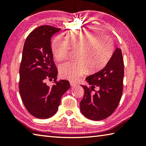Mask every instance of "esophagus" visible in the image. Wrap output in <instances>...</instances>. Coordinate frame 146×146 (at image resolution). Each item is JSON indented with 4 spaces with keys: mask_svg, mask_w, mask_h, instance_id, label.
Masks as SVG:
<instances>
[{
    "mask_svg": "<svg viewBox=\"0 0 146 146\" xmlns=\"http://www.w3.org/2000/svg\"><path fill=\"white\" fill-rule=\"evenodd\" d=\"M70 85L71 86H77V84H76V82L71 81L70 82Z\"/></svg>",
    "mask_w": 146,
    "mask_h": 146,
    "instance_id": "1",
    "label": "esophagus"
}]
</instances>
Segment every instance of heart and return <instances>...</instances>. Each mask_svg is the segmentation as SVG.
I'll return each instance as SVG.
<instances>
[{
    "mask_svg": "<svg viewBox=\"0 0 146 146\" xmlns=\"http://www.w3.org/2000/svg\"><path fill=\"white\" fill-rule=\"evenodd\" d=\"M66 40L60 36L54 39L52 44L53 54L57 60L68 57L71 48H78L77 60L66 62L59 67L62 77L76 80L87 71L96 72L105 67L114 49V41L110 36L103 35L96 30L75 31L66 34Z\"/></svg>",
    "mask_w": 146,
    "mask_h": 146,
    "instance_id": "obj_1",
    "label": "heart"
}]
</instances>
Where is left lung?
<instances>
[{"instance_id": "left-lung-1", "label": "left lung", "mask_w": 146, "mask_h": 146, "mask_svg": "<svg viewBox=\"0 0 146 146\" xmlns=\"http://www.w3.org/2000/svg\"><path fill=\"white\" fill-rule=\"evenodd\" d=\"M123 75L121 50L116 48L105 68L86 78L90 87L82 85L84 94L80 103V109L86 117L99 121L114 112L122 96ZM96 87L99 88L98 91H94Z\"/></svg>"}]
</instances>
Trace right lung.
<instances>
[{
    "instance_id": "add662e5",
    "label": "right lung",
    "mask_w": 146,
    "mask_h": 146,
    "mask_svg": "<svg viewBox=\"0 0 146 146\" xmlns=\"http://www.w3.org/2000/svg\"><path fill=\"white\" fill-rule=\"evenodd\" d=\"M60 31L48 25L37 28L29 34L23 47L19 69V92L30 114L39 119L54 115L64 94L70 88L68 80L56 81L58 71L50 47L53 34ZM54 78L52 87L47 79Z\"/></svg>"
}]
</instances>
